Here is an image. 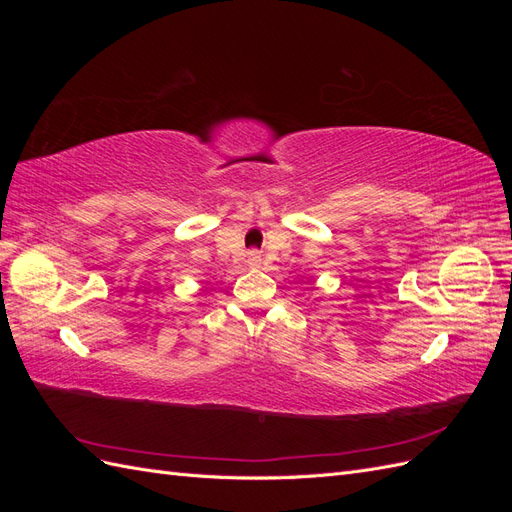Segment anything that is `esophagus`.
<instances>
[{
	"mask_svg": "<svg viewBox=\"0 0 512 512\" xmlns=\"http://www.w3.org/2000/svg\"><path fill=\"white\" fill-rule=\"evenodd\" d=\"M260 265H262V258H260L258 252L247 254V267H250V269H260Z\"/></svg>",
	"mask_w": 512,
	"mask_h": 512,
	"instance_id": "34e87169",
	"label": "esophagus"
}]
</instances>
